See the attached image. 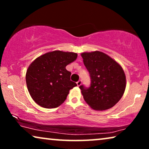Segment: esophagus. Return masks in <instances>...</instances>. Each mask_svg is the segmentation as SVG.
<instances>
[{
  "instance_id": "1",
  "label": "esophagus",
  "mask_w": 149,
  "mask_h": 149,
  "mask_svg": "<svg viewBox=\"0 0 149 149\" xmlns=\"http://www.w3.org/2000/svg\"><path fill=\"white\" fill-rule=\"evenodd\" d=\"M81 83H82V81L81 80H79L78 82H77V86H80V85H81Z\"/></svg>"
}]
</instances>
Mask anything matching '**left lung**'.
<instances>
[{"label":"left lung","instance_id":"left-lung-1","mask_svg":"<svg viewBox=\"0 0 149 149\" xmlns=\"http://www.w3.org/2000/svg\"><path fill=\"white\" fill-rule=\"evenodd\" d=\"M91 77V86L79 87L91 109L105 111L113 107L125 92L126 77L119 63L104 53L95 51L81 54Z\"/></svg>","mask_w":149,"mask_h":149}]
</instances>
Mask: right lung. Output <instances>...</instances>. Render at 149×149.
Wrapping results in <instances>:
<instances>
[{"mask_svg": "<svg viewBox=\"0 0 149 149\" xmlns=\"http://www.w3.org/2000/svg\"><path fill=\"white\" fill-rule=\"evenodd\" d=\"M77 53L56 50L36 58L26 74L28 90L35 102L45 109L58 107L77 84L66 66L76 60Z\"/></svg>", "mask_w": 149, "mask_h": 149, "instance_id": "obj_1", "label": "right lung"}]
</instances>
